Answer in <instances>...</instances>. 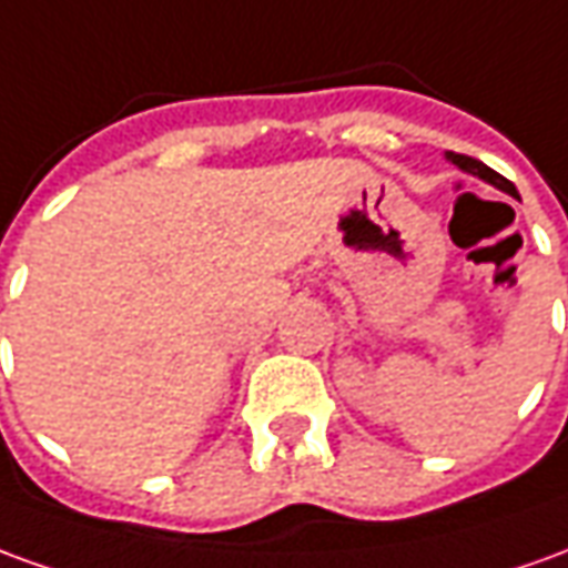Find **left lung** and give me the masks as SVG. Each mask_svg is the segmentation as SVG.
<instances>
[{"instance_id":"left-lung-1","label":"left lung","mask_w":568,"mask_h":568,"mask_svg":"<svg viewBox=\"0 0 568 568\" xmlns=\"http://www.w3.org/2000/svg\"><path fill=\"white\" fill-rule=\"evenodd\" d=\"M446 160H449L452 165H458L462 172L474 174V178H479V181H486V184H491V187H498V190H501V193H507V196H514V200H519L517 187H514V184H510L507 178H501V174H498V172H491L489 165H483V162H479V160H470V156H462V153H452V150H449V153H446Z\"/></svg>"}]
</instances>
